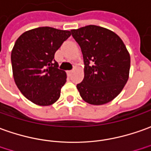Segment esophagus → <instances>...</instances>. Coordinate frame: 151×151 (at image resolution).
Segmentation results:
<instances>
[{
    "label": "esophagus",
    "instance_id": "obj_1",
    "mask_svg": "<svg viewBox=\"0 0 151 151\" xmlns=\"http://www.w3.org/2000/svg\"><path fill=\"white\" fill-rule=\"evenodd\" d=\"M72 72H73V70H67V75H68V76H70Z\"/></svg>",
    "mask_w": 151,
    "mask_h": 151
}]
</instances>
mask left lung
Here are the masks:
<instances>
[{"label":"left lung","mask_w":151,"mask_h":151,"mask_svg":"<svg viewBox=\"0 0 151 151\" xmlns=\"http://www.w3.org/2000/svg\"><path fill=\"white\" fill-rule=\"evenodd\" d=\"M81 47L85 77L76 87L88 104L102 105L120 93L128 80L131 59L122 40L115 33L97 25L70 30Z\"/></svg>","instance_id":"1"}]
</instances>
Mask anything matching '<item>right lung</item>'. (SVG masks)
<instances>
[{"mask_svg": "<svg viewBox=\"0 0 151 151\" xmlns=\"http://www.w3.org/2000/svg\"><path fill=\"white\" fill-rule=\"evenodd\" d=\"M70 31L39 27L26 31L11 52L13 76L23 95L35 104L48 106L60 98L66 73L58 69L55 52Z\"/></svg>", "mask_w": 151, "mask_h": 151, "instance_id": "obj_1", "label": "right lung"}]
</instances>
